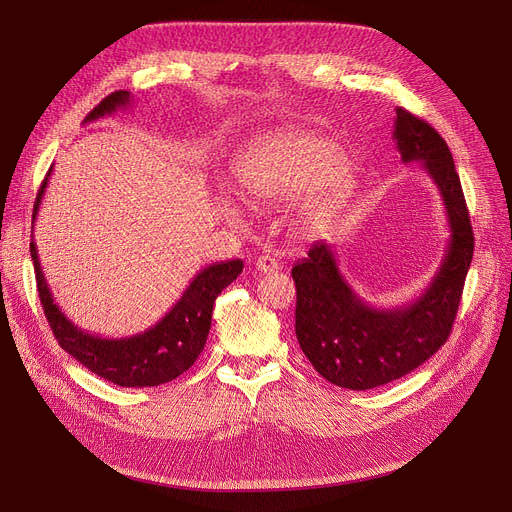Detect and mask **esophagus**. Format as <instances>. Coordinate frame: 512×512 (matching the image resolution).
<instances>
[{
    "instance_id": "1",
    "label": "esophagus",
    "mask_w": 512,
    "mask_h": 512,
    "mask_svg": "<svg viewBox=\"0 0 512 512\" xmlns=\"http://www.w3.org/2000/svg\"><path fill=\"white\" fill-rule=\"evenodd\" d=\"M255 267H257V272H261V274H274V272L280 270V263L270 255H261V257H257Z\"/></svg>"
}]
</instances>
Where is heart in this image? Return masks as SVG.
I'll list each match as a JSON object with an SVG mask.
<instances>
[{
  "label": "heart",
  "instance_id": "heart-1",
  "mask_svg": "<svg viewBox=\"0 0 512 512\" xmlns=\"http://www.w3.org/2000/svg\"><path fill=\"white\" fill-rule=\"evenodd\" d=\"M238 186L255 203H298L305 230L328 228L353 184L351 161L315 132H284L251 149L236 170ZM236 220V209H224Z\"/></svg>",
  "mask_w": 512,
  "mask_h": 512
}]
</instances>
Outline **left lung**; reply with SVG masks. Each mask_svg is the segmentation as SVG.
I'll use <instances>...</instances> for the list:
<instances>
[{"label":"left lung","instance_id":"1","mask_svg":"<svg viewBox=\"0 0 512 512\" xmlns=\"http://www.w3.org/2000/svg\"><path fill=\"white\" fill-rule=\"evenodd\" d=\"M394 141L405 164L419 161L438 186L450 238L429 286L407 305L375 309L344 280L328 242H315L294 263V332L319 375L340 388L371 390L411 373L448 340L473 259V230L446 141L396 107Z\"/></svg>","mask_w":512,"mask_h":512}]
</instances>
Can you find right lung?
<instances>
[{
    "instance_id": "add662e5",
    "label": "right lung",
    "mask_w": 512,
    "mask_h": 512,
    "mask_svg": "<svg viewBox=\"0 0 512 512\" xmlns=\"http://www.w3.org/2000/svg\"><path fill=\"white\" fill-rule=\"evenodd\" d=\"M130 103L132 97L128 91H116L107 95L85 118V122L110 116L122 110V107H128ZM49 176L51 168L37 193L33 226ZM31 257L35 263L39 299L53 336L58 338L60 346L68 355L83 363L99 378L114 382L122 388H151L166 384L176 380L180 373L191 367L205 346L215 299L242 272L240 259L211 263L193 278L178 303L155 326L134 336L101 338L74 326L62 313V309L53 303L51 290L41 272L35 240H31Z\"/></svg>"
}]
</instances>
